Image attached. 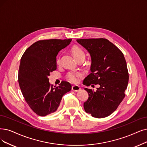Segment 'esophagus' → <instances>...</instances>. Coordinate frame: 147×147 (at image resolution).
Wrapping results in <instances>:
<instances>
[{
    "label": "esophagus",
    "mask_w": 147,
    "mask_h": 147,
    "mask_svg": "<svg viewBox=\"0 0 147 147\" xmlns=\"http://www.w3.org/2000/svg\"><path fill=\"white\" fill-rule=\"evenodd\" d=\"M72 90L74 92H78L81 90V88L79 86H72Z\"/></svg>",
    "instance_id": "34e87169"
}]
</instances>
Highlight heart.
Here are the masks:
<instances>
[{"mask_svg": "<svg viewBox=\"0 0 147 147\" xmlns=\"http://www.w3.org/2000/svg\"><path fill=\"white\" fill-rule=\"evenodd\" d=\"M71 52L75 59H77L80 56L84 55V52L82 51L79 47L77 46H73L71 49ZM57 63H60V58L57 59ZM82 77V74L80 72H69L67 75V79L71 83H77L78 81V78Z\"/></svg>", "mask_w": 147, "mask_h": 147, "instance_id": "b5f03b06", "label": "heart"}]
</instances>
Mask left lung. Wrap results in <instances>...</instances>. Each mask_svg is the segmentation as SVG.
<instances>
[{"instance_id":"left-lung-1","label":"left lung","mask_w":147,"mask_h":147,"mask_svg":"<svg viewBox=\"0 0 147 147\" xmlns=\"http://www.w3.org/2000/svg\"><path fill=\"white\" fill-rule=\"evenodd\" d=\"M77 42L89 52L92 60L91 73L83 84L99 86L95 91L85 88L89 98L84 109L93 117L105 118L116 110L125 97L128 72L124 54L105 38L77 39Z\"/></svg>"}]
</instances>
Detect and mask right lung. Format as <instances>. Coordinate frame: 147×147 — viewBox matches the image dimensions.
I'll list each match as a JSON object with an SVG mask.
<instances>
[{"label": "right lung", "mask_w": 147, "mask_h": 147, "mask_svg": "<svg viewBox=\"0 0 147 147\" xmlns=\"http://www.w3.org/2000/svg\"><path fill=\"white\" fill-rule=\"evenodd\" d=\"M72 39H50L35 42L23 54L19 69V84L25 101L37 115L45 116L58 108L63 96L72 86L62 81L51 85L48 77L57 69V56Z\"/></svg>", "instance_id": "obj_1"}]
</instances>
